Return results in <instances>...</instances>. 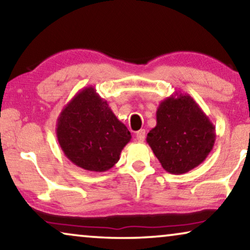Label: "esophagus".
Masks as SVG:
<instances>
[{
  "label": "esophagus",
  "mask_w": 250,
  "mask_h": 250,
  "mask_svg": "<svg viewBox=\"0 0 250 250\" xmlns=\"http://www.w3.org/2000/svg\"><path fill=\"white\" fill-rule=\"evenodd\" d=\"M135 136H136V140H138L139 142H143L146 139V131L145 129H140L139 132H136Z\"/></svg>",
  "instance_id": "34e87169"
}]
</instances>
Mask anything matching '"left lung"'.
Instances as JSON below:
<instances>
[{
	"label": "left lung",
	"instance_id": "left-lung-1",
	"mask_svg": "<svg viewBox=\"0 0 250 250\" xmlns=\"http://www.w3.org/2000/svg\"><path fill=\"white\" fill-rule=\"evenodd\" d=\"M156 117L146 142L164 169L184 174L207 158L216 139L215 126L189 94L175 92L166 98Z\"/></svg>",
	"mask_w": 250,
	"mask_h": 250
}]
</instances>
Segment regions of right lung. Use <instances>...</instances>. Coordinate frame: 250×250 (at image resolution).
Wrapping results in <instances>:
<instances>
[{"mask_svg": "<svg viewBox=\"0 0 250 250\" xmlns=\"http://www.w3.org/2000/svg\"><path fill=\"white\" fill-rule=\"evenodd\" d=\"M64 156L91 172H105L119 160L131 133L93 86L85 87L64 105L57 122Z\"/></svg>", "mask_w": 250, "mask_h": 250, "instance_id": "obj_1", "label": "right lung"}]
</instances>
